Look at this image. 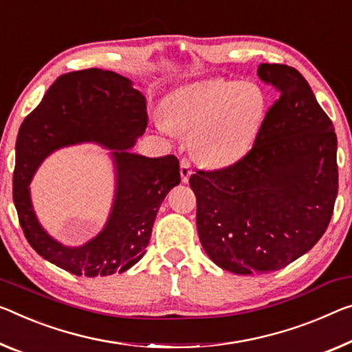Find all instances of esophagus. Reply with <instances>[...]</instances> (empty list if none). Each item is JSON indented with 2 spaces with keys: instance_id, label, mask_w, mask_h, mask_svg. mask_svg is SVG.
<instances>
[{
  "instance_id": "1",
  "label": "esophagus",
  "mask_w": 352,
  "mask_h": 352,
  "mask_svg": "<svg viewBox=\"0 0 352 352\" xmlns=\"http://www.w3.org/2000/svg\"><path fill=\"white\" fill-rule=\"evenodd\" d=\"M192 175V164L190 160H188L187 157H182L181 159V177L184 182L188 181V177H190Z\"/></svg>"
}]
</instances>
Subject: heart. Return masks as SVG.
<instances>
[{
	"instance_id": "heart-1",
	"label": "heart",
	"mask_w": 352,
	"mask_h": 352,
	"mask_svg": "<svg viewBox=\"0 0 352 352\" xmlns=\"http://www.w3.org/2000/svg\"><path fill=\"white\" fill-rule=\"evenodd\" d=\"M267 94L255 82L215 78L176 89L166 99L162 131L193 132L197 157L226 166L252 149L267 113Z\"/></svg>"
}]
</instances>
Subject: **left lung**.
<instances>
[{
  "instance_id": "obj_1",
  "label": "left lung",
  "mask_w": 352,
  "mask_h": 352,
  "mask_svg": "<svg viewBox=\"0 0 352 352\" xmlns=\"http://www.w3.org/2000/svg\"><path fill=\"white\" fill-rule=\"evenodd\" d=\"M278 89L252 149L234 164L197 170V226L204 252L234 274H267L307 253L332 219L337 135L299 70L263 63Z\"/></svg>"
}]
</instances>
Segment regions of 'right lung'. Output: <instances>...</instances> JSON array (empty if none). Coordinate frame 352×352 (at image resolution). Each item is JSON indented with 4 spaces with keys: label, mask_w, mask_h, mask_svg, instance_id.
I'll return each mask as SVG.
<instances>
[{
    "label": "right lung",
    "mask_w": 352,
    "mask_h": 352,
    "mask_svg": "<svg viewBox=\"0 0 352 352\" xmlns=\"http://www.w3.org/2000/svg\"><path fill=\"white\" fill-rule=\"evenodd\" d=\"M148 126L146 100L132 82L111 70L85 69L55 80L21 122L15 144L14 203L30 245L74 275L124 272L144 255L162 201L181 182L176 155L149 159L129 153ZM97 141L116 151L118 192L104 231L80 249L58 245L40 228L28 186L46 155L61 145Z\"/></svg>",
    "instance_id": "add662e5"
}]
</instances>
